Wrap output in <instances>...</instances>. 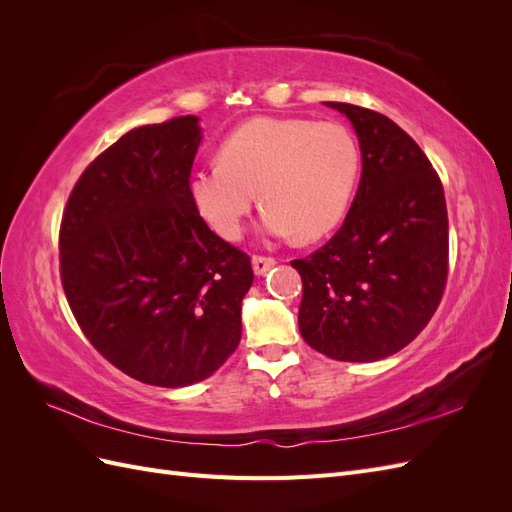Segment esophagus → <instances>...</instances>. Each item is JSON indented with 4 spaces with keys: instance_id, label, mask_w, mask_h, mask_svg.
I'll return each instance as SVG.
<instances>
[{
    "instance_id": "1",
    "label": "esophagus",
    "mask_w": 512,
    "mask_h": 512,
    "mask_svg": "<svg viewBox=\"0 0 512 512\" xmlns=\"http://www.w3.org/2000/svg\"><path fill=\"white\" fill-rule=\"evenodd\" d=\"M252 267L256 275H265L269 269L275 267V258L271 256H254L252 258Z\"/></svg>"
}]
</instances>
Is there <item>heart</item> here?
I'll use <instances>...</instances> for the list:
<instances>
[{
    "label": "heart",
    "instance_id": "heart-1",
    "mask_svg": "<svg viewBox=\"0 0 512 512\" xmlns=\"http://www.w3.org/2000/svg\"><path fill=\"white\" fill-rule=\"evenodd\" d=\"M359 173V145L342 123L258 117L224 138L218 162L192 170L188 194L228 241L241 237L256 192L267 235L312 241L344 220Z\"/></svg>",
    "mask_w": 512,
    "mask_h": 512
}]
</instances>
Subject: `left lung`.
Segmentation results:
<instances>
[{
	"label": "left lung",
	"mask_w": 512,
	"mask_h": 512,
	"mask_svg": "<svg viewBox=\"0 0 512 512\" xmlns=\"http://www.w3.org/2000/svg\"><path fill=\"white\" fill-rule=\"evenodd\" d=\"M324 104L350 119L363 170L342 228L290 262L303 280L299 331L329 359L371 363L406 348L440 305L446 200L423 149L395 121L363 106Z\"/></svg>",
	"instance_id": "left-lung-1"
}]
</instances>
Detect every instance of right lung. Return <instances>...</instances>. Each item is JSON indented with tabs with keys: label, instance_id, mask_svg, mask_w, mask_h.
I'll return each mask as SVG.
<instances>
[{
	"label": "right lung",
	"instance_id": "obj_1",
	"mask_svg": "<svg viewBox=\"0 0 512 512\" xmlns=\"http://www.w3.org/2000/svg\"><path fill=\"white\" fill-rule=\"evenodd\" d=\"M198 117L134 128L76 181L59 228L61 286L108 363L153 386L209 378L241 342L250 256L200 218L188 179Z\"/></svg>",
	"mask_w": 512,
	"mask_h": 512
}]
</instances>
